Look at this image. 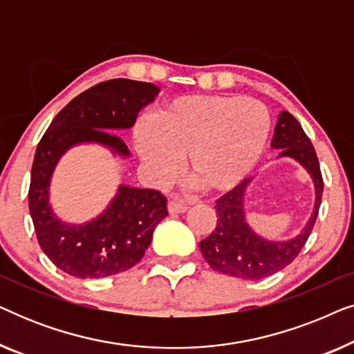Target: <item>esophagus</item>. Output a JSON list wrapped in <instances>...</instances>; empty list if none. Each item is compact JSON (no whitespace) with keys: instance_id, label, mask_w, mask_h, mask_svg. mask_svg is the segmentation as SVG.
Wrapping results in <instances>:
<instances>
[{"instance_id":"obj_1","label":"esophagus","mask_w":354,"mask_h":354,"mask_svg":"<svg viewBox=\"0 0 354 354\" xmlns=\"http://www.w3.org/2000/svg\"><path fill=\"white\" fill-rule=\"evenodd\" d=\"M167 209L171 214H182V212H185L188 207H187V205H183V203H180V201H169Z\"/></svg>"}]
</instances>
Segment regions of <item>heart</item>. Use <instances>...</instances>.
Segmentation results:
<instances>
[{
	"instance_id": "obj_1",
	"label": "heart",
	"mask_w": 354,
	"mask_h": 354,
	"mask_svg": "<svg viewBox=\"0 0 354 354\" xmlns=\"http://www.w3.org/2000/svg\"><path fill=\"white\" fill-rule=\"evenodd\" d=\"M270 114L250 96L192 95L162 104L135 129V147L154 180L166 183L187 156V172L206 192H224L263 156Z\"/></svg>"
}]
</instances>
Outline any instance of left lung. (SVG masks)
I'll list each match as a JSON object with an SVG mask.
<instances>
[{"mask_svg": "<svg viewBox=\"0 0 354 354\" xmlns=\"http://www.w3.org/2000/svg\"><path fill=\"white\" fill-rule=\"evenodd\" d=\"M270 147L280 149L279 156L292 158L311 176L316 188L313 216L298 236L287 241H270L256 235L246 224L243 196L251 178H245L235 188L216 200L217 224L209 236L200 241L206 263L221 274L245 280L269 277L292 263L311 235L321 206L324 182L317 154L308 135L297 119L287 111L279 114Z\"/></svg>", "mask_w": 354, "mask_h": 354, "instance_id": "1", "label": "left lung"}]
</instances>
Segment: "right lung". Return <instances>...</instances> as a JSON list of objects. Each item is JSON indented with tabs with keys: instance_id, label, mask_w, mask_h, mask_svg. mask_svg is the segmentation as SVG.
<instances>
[{
	"instance_id": "1",
	"label": "right lung",
	"mask_w": 354,
	"mask_h": 354,
	"mask_svg": "<svg viewBox=\"0 0 354 354\" xmlns=\"http://www.w3.org/2000/svg\"><path fill=\"white\" fill-rule=\"evenodd\" d=\"M159 88L147 82L114 79L75 96L38 143L32 166L28 209L38 243L53 264L79 279L124 272L143 258L156 225L167 216L166 196L158 190L120 185L103 214L80 225L64 224L50 206V180L67 149L100 143L120 156L130 151L115 129H130L140 109Z\"/></svg>"
}]
</instances>
